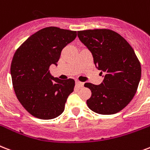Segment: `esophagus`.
<instances>
[{
  "label": "esophagus",
  "mask_w": 150,
  "mask_h": 150,
  "mask_svg": "<svg viewBox=\"0 0 150 150\" xmlns=\"http://www.w3.org/2000/svg\"><path fill=\"white\" fill-rule=\"evenodd\" d=\"M75 83H76V85H77L79 87H83V86H84V83H82V82H79V81H76Z\"/></svg>",
  "instance_id": "esophagus-1"
}]
</instances>
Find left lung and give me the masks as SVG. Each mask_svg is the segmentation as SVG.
<instances>
[{"label":"left lung","instance_id":"obj_1","mask_svg":"<svg viewBox=\"0 0 150 150\" xmlns=\"http://www.w3.org/2000/svg\"><path fill=\"white\" fill-rule=\"evenodd\" d=\"M78 37L93 57L104 80L100 85L85 83L92 95L90 109L101 115L119 112L131 102L141 79V65L130 44L116 32L107 29L78 31Z\"/></svg>","mask_w":150,"mask_h":150}]
</instances>
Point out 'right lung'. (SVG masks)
<instances>
[{
  "instance_id": "obj_1",
  "label": "right lung",
  "mask_w": 150,
  "mask_h": 150,
  "mask_svg": "<svg viewBox=\"0 0 150 150\" xmlns=\"http://www.w3.org/2000/svg\"><path fill=\"white\" fill-rule=\"evenodd\" d=\"M76 36V31L45 27L28 38L15 52L11 64L13 88L19 102L32 116L51 120L64 110L75 80L53 77L50 66H57L62 50Z\"/></svg>"
}]
</instances>
